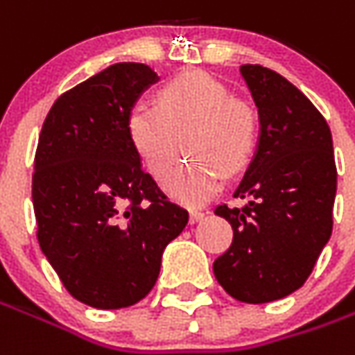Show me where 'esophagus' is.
I'll return each mask as SVG.
<instances>
[{
    "instance_id": "1",
    "label": "esophagus",
    "mask_w": 355,
    "mask_h": 355,
    "mask_svg": "<svg viewBox=\"0 0 355 355\" xmlns=\"http://www.w3.org/2000/svg\"><path fill=\"white\" fill-rule=\"evenodd\" d=\"M203 217H205V213L203 211H198V209H192V211H190V223H192V225L198 223V220H202Z\"/></svg>"
}]
</instances>
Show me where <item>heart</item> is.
Instances as JSON below:
<instances>
[{
  "label": "heart",
  "instance_id": "heart-1",
  "mask_svg": "<svg viewBox=\"0 0 355 355\" xmlns=\"http://www.w3.org/2000/svg\"><path fill=\"white\" fill-rule=\"evenodd\" d=\"M159 107L138 101L126 130L132 148L153 177H165L182 153L186 138L194 159L165 180L171 198L200 205L217 194L225 171L246 165L257 140V113L244 100L230 98L229 88L209 74L192 71L159 90Z\"/></svg>",
  "mask_w": 355,
  "mask_h": 355
}]
</instances>
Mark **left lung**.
<instances>
[{"mask_svg": "<svg viewBox=\"0 0 355 355\" xmlns=\"http://www.w3.org/2000/svg\"><path fill=\"white\" fill-rule=\"evenodd\" d=\"M240 74L257 107L259 136L234 192L248 205L215 209L234 238L213 272L232 298L267 304L296 292L329 242L336 165L331 128L294 84L261 65H242Z\"/></svg>", "mask_w": 355, "mask_h": 355, "instance_id": "obj_1", "label": "left lung"}]
</instances>
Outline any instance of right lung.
I'll return each mask as SVG.
<instances>
[{"mask_svg": "<svg viewBox=\"0 0 355 355\" xmlns=\"http://www.w3.org/2000/svg\"><path fill=\"white\" fill-rule=\"evenodd\" d=\"M157 80L148 65L115 63L65 92L40 132L32 177L40 248L74 298L98 309L140 302L188 223L142 169L126 130L132 105Z\"/></svg>", "mask_w": 355, "mask_h": 355, "instance_id": "1", "label": "right lung"}]
</instances>
